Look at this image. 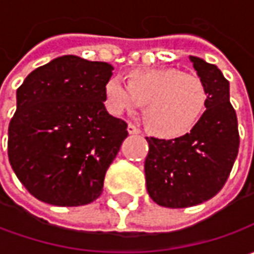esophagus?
<instances>
[{
  "mask_svg": "<svg viewBox=\"0 0 254 254\" xmlns=\"http://www.w3.org/2000/svg\"><path fill=\"white\" fill-rule=\"evenodd\" d=\"M127 131H128V134H138V132H140V130H138V128L134 126V124H131V123H130V124L127 126Z\"/></svg>",
  "mask_w": 254,
  "mask_h": 254,
  "instance_id": "obj_1",
  "label": "esophagus"
}]
</instances>
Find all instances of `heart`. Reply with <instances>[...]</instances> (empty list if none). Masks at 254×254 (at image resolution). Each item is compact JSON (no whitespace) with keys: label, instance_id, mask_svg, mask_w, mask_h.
Returning a JSON list of instances; mask_svg holds the SVG:
<instances>
[{"label":"heart","instance_id":"1","mask_svg":"<svg viewBox=\"0 0 254 254\" xmlns=\"http://www.w3.org/2000/svg\"><path fill=\"white\" fill-rule=\"evenodd\" d=\"M208 89L199 76L174 67L135 70L104 84L107 109L120 116L144 104V119L154 134L175 138L190 132L208 107Z\"/></svg>","mask_w":254,"mask_h":254}]
</instances>
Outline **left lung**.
<instances>
[{"instance_id": "8db88e82", "label": "left lung", "mask_w": 254, "mask_h": 254, "mask_svg": "<svg viewBox=\"0 0 254 254\" xmlns=\"http://www.w3.org/2000/svg\"><path fill=\"white\" fill-rule=\"evenodd\" d=\"M208 89V107L199 123L178 138L145 137L147 192L165 208H188L213 198L225 185L239 151L238 117L229 100V82L215 64L190 56Z\"/></svg>"}]
</instances>
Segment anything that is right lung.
I'll return each instance as SVG.
<instances>
[{"label":"right lung","instance_id":"add662e5","mask_svg":"<svg viewBox=\"0 0 254 254\" xmlns=\"http://www.w3.org/2000/svg\"><path fill=\"white\" fill-rule=\"evenodd\" d=\"M112 64L74 55L26 76L8 127V158L36 199L56 206L96 200L106 171L128 135L127 123L106 110Z\"/></svg>","mask_w":254,"mask_h":254}]
</instances>
